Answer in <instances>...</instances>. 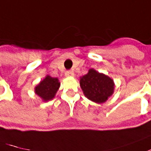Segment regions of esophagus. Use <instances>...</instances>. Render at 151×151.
Wrapping results in <instances>:
<instances>
[{"mask_svg": "<svg viewBox=\"0 0 151 151\" xmlns=\"http://www.w3.org/2000/svg\"><path fill=\"white\" fill-rule=\"evenodd\" d=\"M74 75V73H73V71L72 70H68L65 73V76L66 77H72V76Z\"/></svg>", "mask_w": 151, "mask_h": 151, "instance_id": "obj_1", "label": "esophagus"}]
</instances>
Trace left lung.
Returning a JSON list of instances; mask_svg holds the SVG:
<instances>
[{
  "instance_id": "1",
  "label": "left lung",
  "mask_w": 151,
  "mask_h": 151,
  "mask_svg": "<svg viewBox=\"0 0 151 151\" xmlns=\"http://www.w3.org/2000/svg\"><path fill=\"white\" fill-rule=\"evenodd\" d=\"M80 86L88 99L95 103H104L114 92V82L110 78L90 69L80 78Z\"/></svg>"
}]
</instances>
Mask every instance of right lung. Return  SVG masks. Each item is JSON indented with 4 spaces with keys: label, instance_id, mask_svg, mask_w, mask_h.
I'll list each match as a JSON object with an SVG mask.
<instances>
[{
    "label": "right lung",
    "instance_id": "obj_1",
    "mask_svg": "<svg viewBox=\"0 0 151 151\" xmlns=\"http://www.w3.org/2000/svg\"><path fill=\"white\" fill-rule=\"evenodd\" d=\"M59 86L60 83L57 78L47 76L45 79H43L36 87L35 92L44 101H48L54 98Z\"/></svg>",
    "mask_w": 151,
    "mask_h": 151
}]
</instances>
